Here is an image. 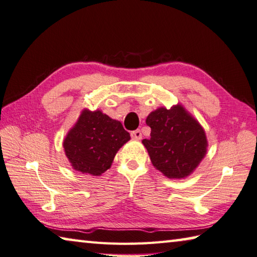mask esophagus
<instances>
[{"label":"esophagus","instance_id":"1","mask_svg":"<svg viewBox=\"0 0 257 257\" xmlns=\"http://www.w3.org/2000/svg\"><path fill=\"white\" fill-rule=\"evenodd\" d=\"M131 136H132V138H134V139H142L141 130H136V131L131 132Z\"/></svg>","mask_w":257,"mask_h":257}]
</instances>
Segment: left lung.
Wrapping results in <instances>:
<instances>
[{
  "instance_id": "left-lung-1",
  "label": "left lung",
  "mask_w": 257,
  "mask_h": 257,
  "mask_svg": "<svg viewBox=\"0 0 257 257\" xmlns=\"http://www.w3.org/2000/svg\"><path fill=\"white\" fill-rule=\"evenodd\" d=\"M151 127L143 144L153 166L169 179L190 176L205 158L208 142L204 128L180 104L158 108L147 116Z\"/></svg>"
}]
</instances>
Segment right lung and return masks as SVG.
I'll use <instances>...</instances> for the list:
<instances>
[{"label": "right lung", "instance_id": "right-lung-1", "mask_svg": "<svg viewBox=\"0 0 257 257\" xmlns=\"http://www.w3.org/2000/svg\"><path fill=\"white\" fill-rule=\"evenodd\" d=\"M130 139V133L120 121L100 110L83 109L67 133L63 148L75 170L100 176L110 168L115 153Z\"/></svg>", "mask_w": 257, "mask_h": 257}]
</instances>
